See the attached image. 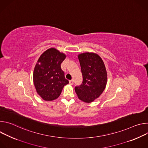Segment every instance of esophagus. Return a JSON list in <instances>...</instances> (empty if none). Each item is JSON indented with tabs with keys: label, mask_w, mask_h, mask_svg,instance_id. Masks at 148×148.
Instances as JSON below:
<instances>
[{
	"label": "esophagus",
	"mask_w": 148,
	"mask_h": 148,
	"mask_svg": "<svg viewBox=\"0 0 148 148\" xmlns=\"http://www.w3.org/2000/svg\"><path fill=\"white\" fill-rule=\"evenodd\" d=\"M69 83H70V85H73V84H74V80H73V79L70 80V81H69Z\"/></svg>",
	"instance_id": "obj_1"
}]
</instances>
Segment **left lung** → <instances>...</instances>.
<instances>
[{"mask_svg":"<svg viewBox=\"0 0 148 148\" xmlns=\"http://www.w3.org/2000/svg\"><path fill=\"white\" fill-rule=\"evenodd\" d=\"M83 81L75 87L78 98L86 103L93 102L104 91L107 83V73L102 58L94 53L78 55Z\"/></svg>","mask_w":148,"mask_h":148,"instance_id":"obj_1","label":"left lung"}]
</instances>
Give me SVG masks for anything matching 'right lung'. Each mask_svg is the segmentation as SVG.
<instances>
[{"label": "right lung", "mask_w": 148, "mask_h": 148, "mask_svg": "<svg viewBox=\"0 0 148 148\" xmlns=\"http://www.w3.org/2000/svg\"><path fill=\"white\" fill-rule=\"evenodd\" d=\"M66 55L55 48H50L42 54L35 66L33 82L37 93L45 101L57 99L63 87L69 83L61 69Z\"/></svg>", "instance_id": "add662e5"}]
</instances>
